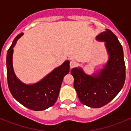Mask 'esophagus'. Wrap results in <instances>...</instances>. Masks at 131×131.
<instances>
[{
  "label": "esophagus",
  "instance_id": "34e87169",
  "mask_svg": "<svg viewBox=\"0 0 131 131\" xmlns=\"http://www.w3.org/2000/svg\"><path fill=\"white\" fill-rule=\"evenodd\" d=\"M78 65V62L75 61V60H71V61L70 62V67L73 68L75 67Z\"/></svg>",
  "mask_w": 131,
  "mask_h": 131
}]
</instances>
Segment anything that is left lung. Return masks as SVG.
<instances>
[{
  "mask_svg": "<svg viewBox=\"0 0 131 131\" xmlns=\"http://www.w3.org/2000/svg\"><path fill=\"white\" fill-rule=\"evenodd\" d=\"M96 40L105 42L109 58L103 69L92 75L84 73L81 67L73 68L74 88L82 104L100 108L114 99L124 86L125 63L123 49L118 38L110 30L100 33Z\"/></svg>",
  "mask_w": 131,
  "mask_h": 131,
  "instance_id": "1",
  "label": "left lung"
}]
</instances>
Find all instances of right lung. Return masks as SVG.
<instances>
[{
  "label": "right lung",
  "instance_id": "obj_1",
  "mask_svg": "<svg viewBox=\"0 0 131 131\" xmlns=\"http://www.w3.org/2000/svg\"><path fill=\"white\" fill-rule=\"evenodd\" d=\"M23 35L20 33L14 39L7 51L8 86L14 99L22 105L34 111H43L53 105L57 101L64 77L70 71V62L66 60L35 84H24L16 77L13 67V47Z\"/></svg>",
  "mask_w": 131,
  "mask_h": 131
}]
</instances>
